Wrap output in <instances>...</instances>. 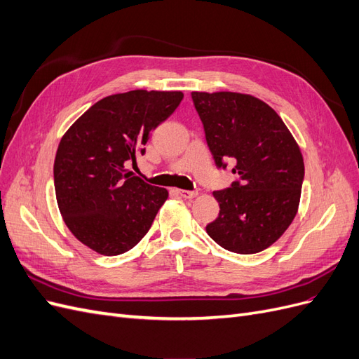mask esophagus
I'll use <instances>...</instances> for the list:
<instances>
[{
	"label": "esophagus",
	"mask_w": 359,
	"mask_h": 359,
	"mask_svg": "<svg viewBox=\"0 0 359 359\" xmlns=\"http://www.w3.org/2000/svg\"><path fill=\"white\" fill-rule=\"evenodd\" d=\"M178 194L184 199H193L198 196V191L196 190H178Z\"/></svg>",
	"instance_id": "esophagus-1"
}]
</instances>
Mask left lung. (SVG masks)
Segmentation results:
<instances>
[{
    "mask_svg": "<svg viewBox=\"0 0 359 359\" xmlns=\"http://www.w3.org/2000/svg\"><path fill=\"white\" fill-rule=\"evenodd\" d=\"M215 166L233 163L236 180L214 191L219 217L206 232L220 247L253 255L274 244L295 219L304 160L277 112L253 95L191 93Z\"/></svg>",
    "mask_w": 359,
    "mask_h": 359,
    "instance_id": "obj_1",
    "label": "left lung"
}]
</instances>
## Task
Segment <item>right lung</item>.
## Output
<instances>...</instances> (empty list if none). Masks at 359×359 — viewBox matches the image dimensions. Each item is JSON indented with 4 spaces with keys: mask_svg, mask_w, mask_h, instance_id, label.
I'll use <instances>...</instances> for the list:
<instances>
[{
    "mask_svg": "<svg viewBox=\"0 0 359 359\" xmlns=\"http://www.w3.org/2000/svg\"><path fill=\"white\" fill-rule=\"evenodd\" d=\"M181 91L136 90L104 97L62 136L53 163L58 208L70 232L94 252L116 256L149 231L168 190L127 172Z\"/></svg>",
    "mask_w": 359,
    "mask_h": 359,
    "instance_id": "obj_1",
    "label": "right lung"
}]
</instances>
